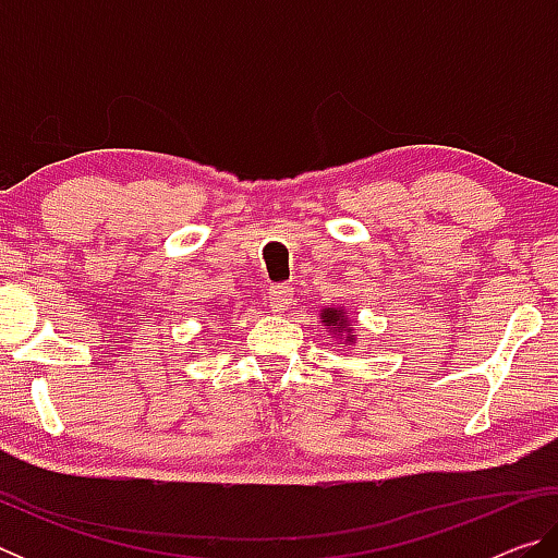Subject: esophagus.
<instances>
[{"mask_svg": "<svg viewBox=\"0 0 558 558\" xmlns=\"http://www.w3.org/2000/svg\"><path fill=\"white\" fill-rule=\"evenodd\" d=\"M268 300H270L272 313H286V310H290L292 302H295L290 286H272L268 292Z\"/></svg>", "mask_w": 558, "mask_h": 558, "instance_id": "34e87169", "label": "esophagus"}]
</instances>
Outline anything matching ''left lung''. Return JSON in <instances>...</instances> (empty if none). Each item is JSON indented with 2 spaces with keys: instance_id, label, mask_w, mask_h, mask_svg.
<instances>
[{
  "instance_id": "obj_1",
  "label": "left lung",
  "mask_w": 558,
  "mask_h": 558,
  "mask_svg": "<svg viewBox=\"0 0 558 558\" xmlns=\"http://www.w3.org/2000/svg\"><path fill=\"white\" fill-rule=\"evenodd\" d=\"M319 319H323V325L329 329V332H335V335L339 332V339H344V344H356V335L352 329V323H349L347 310H342V307H323Z\"/></svg>"
}]
</instances>
